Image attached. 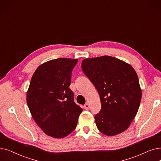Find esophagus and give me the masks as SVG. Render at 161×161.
<instances>
[{"label":"esophagus","mask_w":161,"mask_h":161,"mask_svg":"<svg viewBox=\"0 0 161 161\" xmlns=\"http://www.w3.org/2000/svg\"><path fill=\"white\" fill-rule=\"evenodd\" d=\"M89 104H88V103H86V104H84V107H84V108L86 109V110H88L89 108Z\"/></svg>","instance_id":"34e87169"}]
</instances>
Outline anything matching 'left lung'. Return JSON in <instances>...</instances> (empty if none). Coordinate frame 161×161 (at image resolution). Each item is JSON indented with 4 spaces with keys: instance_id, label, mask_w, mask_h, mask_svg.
<instances>
[{
    "instance_id": "left-lung-1",
    "label": "left lung",
    "mask_w": 161,
    "mask_h": 161,
    "mask_svg": "<svg viewBox=\"0 0 161 161\" xmlns=\"http://www.w3.org/2000/svg\"><path fill=\"white\" fill-rule=\"evenodd\" d=\"M81 68L100 97L101 108L95 116L98 130L108 136L127 130L137 114L142 95L134 69L110 56L83 60Z\"/></svg>"
}]
</instances>
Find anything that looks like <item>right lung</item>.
I'll return each mask as SVG.
<instances>
[{"label":"right lung","mask_w":161,"mask_h":161,"mask_svg":"<svg viewBox=\"0 0 161 161\" xmlns=\"http://www.w3.org/2000/svg\"><path fill=\"white\" fill-rule=\"evenodd\" d=\"M78 59L59 58L45 62L34 72L27 93L33 120L48 136L62 138L75 130L82 108L69 88Z\"/></svg>","instance_id":"obj_1"}]
</instances>
